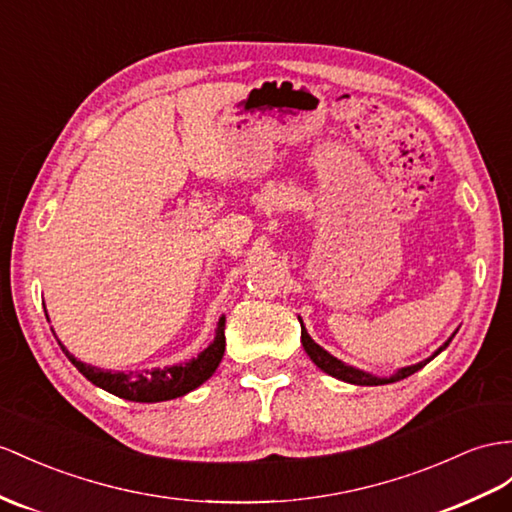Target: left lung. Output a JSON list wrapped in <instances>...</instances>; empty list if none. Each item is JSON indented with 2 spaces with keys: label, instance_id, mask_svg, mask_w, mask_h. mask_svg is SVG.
Returning <instances> with one entry per match:
<instances>
[{
  "label": "left lung",
  "instance_id": "8db88e82",
  "mask_svg": "<svg viewBox=\"0 0 512 512\" xmlns=\"http://www.w3.org/2000/svg\"><path fill=\"white\" fill-rule=\"evenodd\" d=\"M298 320H300V318H298ZM456 331H458V329H456ZM456 331L450 335L448 342H445L443 346H439L435 352H432V355H430L428 359L419 361V363H415V365H406V368H400V370H396V372L389 374V376H376V374H370V372H365V370L352 368V365L344 363L342 359L333 357L331 352H326L320 344L313 342L311 335H309L307 329H305L303 320H300V342H303V348H305V352L309 355V359H311L313 363H316L322 372H326L329 376L337 378V381H344V383H350V385H365V387L396 383V381H402V378H406V376L415 374L417 370H422L424 365L430 363L432 359H435L441 350H445V348L450 346V342H452V337L456 335Z\"/></svg>",
  "mask_w": 512,
  "mask_h": 512
}]
</instances>
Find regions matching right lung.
Returning a JSON list of instances; mask_svg holds the SVG:
<instances>
[{
	"instance_id": "add662e5",
	"label": "right lung",
	"mask_w": 512,
	"mask_h": 512,
	"mask_svg": "<svg viewBox=\"0 0 512 512\" xmlns=\"http://www.w3.org/2000/svg\"><path fill=\"white\" fill-rule=\"evenodd\" d=\"M58 344L75 368L80 370L90 383L101 387L103 391L114 393V396L131 400V402H164V400L186 396V393L201 387L207 378L216 372L218 363L222 361V355H225V316H220L216 324V335L203 352H199V355L190 361H183L177 365H164V368H149V370H136V372L101 370L97 365L75 359L71 352L64 348L62 342Z\"/></svg>"
}]
</instances>
